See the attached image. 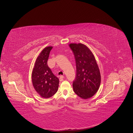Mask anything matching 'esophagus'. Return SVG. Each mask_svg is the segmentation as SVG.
<instances>
[{
    "label": "esophagus",
    "instance_id": "34e87169",
    "mask_svg": "<svg viewBox=\"0 0 133 133\" xmlns=\"http://www.w3.org/2000/svg\"><path fill=\"white\" fill-rule=\"evenodd\" d=\"M64 76H61L60 77H59V81H63L64 80Z\"/></svg>",
    "mask_w": 133,
    "mask_h": 133
}]
</instances>
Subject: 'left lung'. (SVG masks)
<instances>
[{
  "label": "left lung",
  "mask_w": 133,
  "mask_h": 133,
  "mask_svg": "<svg viewBox=\"0 0 133 133\" xmlns=\"http://www.w3.org/2000/svg\"><path fill=\"white\" fill-rule=\"evenodd\" d=\"M76 60V77L72 86L75 93L86 99L92 97L99 89L101 76L95 58L85 45L70 43Z\"/></svg>",
  "instance_id": "left-lung-1"
}]
</instances>
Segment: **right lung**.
I'll return each instance as SVG.
<instances>
[{
    "label": "right lung",
    "instance_id": "right-lung-1",
    "mask_svg": "<svg viewBox=\"0 0 133 133\" xmlns=\"http://www.w3.org/2000/svg\"><path fill=\"white\" fill-rule=\"evenodd\" d=\"M53 48L50 46L44 48L37 57L31 75L32 85L41 97L48 98L57 91L59 79L53 75L47 64L49 54Z\"/></svg>",
    "mask_w": 133,
    "mask_h": 133
}]
</instances>
